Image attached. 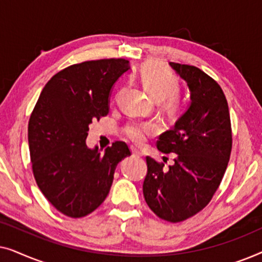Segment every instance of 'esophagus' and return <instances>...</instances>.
<instances>
[{"mask_svg": "<svg viewBox=\"0 0 262 262\" xmlns=\"http://www.w3.org/2000/svg\"><path fill=\"white\" fill-rule=\"evenodd\" d=\"M131 151H132V154H134L135 156H143V155H144L142 150L135 148V146H131Z\"/></svg>", "mask_w": 262, "mask_h": 262, "instance_id": "1", "label": "esophagus"}]
</instances>
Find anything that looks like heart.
<instances>
[{
    "label": "heart",
    "instance_id": "b5f03b06",
    "mask_svg": "<svg viewBox=\"0 0 262 262\" xmlns=\"http://www.w3.org/2000/svg\"><path fill=\"white\" fill-rule=\"evenodd\" d=\"M141 81L148 93L155 99H163L168 110L175 111L181 105L178 94L179 78L173 71L160 63H149L142 68ZM159 131V125L154 121H136L127 124L124 128L125 135L134 143L142 144L149 136Z\"/></svg>",
    "mask_w": 262,
    "mask_h": 262
}]
</instances>
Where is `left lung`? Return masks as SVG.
Instances as JSON below:
<instances>
[{
  "label": "left lung",
  "instance_id": "left-lung-1",
  "mask_svg": "<svg viewBox=\"0 0 262 262\" xmlns=\"http://www.w3.org/2000/svg\"><path fill=\"white\" fill-rule=\"evenodd\" d=\"M169 64L187 83L191 105L157 141L160 151L177 154L173 166L166 169L146 156L143 194L157 217L178 223L194 216L212 199L230 159L232 135L221 85L196 67Z\"/></svg>",
  "mask_w": 262,
  "mask_h": 262
}]
</instances>
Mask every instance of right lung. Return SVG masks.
Returning <instances> with one entry per match:
<instances>
[{
    "instance_id": "1",
    "label": "right lung",
    "mask_w": 262,
    "mask_h": 262,
    "mask_svg": "<svg viewBox=\"0 0 262 262\" xmlns=\"http://www.w3.org/2000/svg\"><path fill=\"white\" fill-rule=\"evenodd\" d=\"M130 69L123 58L87 60L60 70L42 88L28 121L38 187L59 212L92 213L108 195L117 164L131 155L125 142L101 154L85 144L89 124L108 114L114 83Z\"/></svg>"
}]
</instances>
